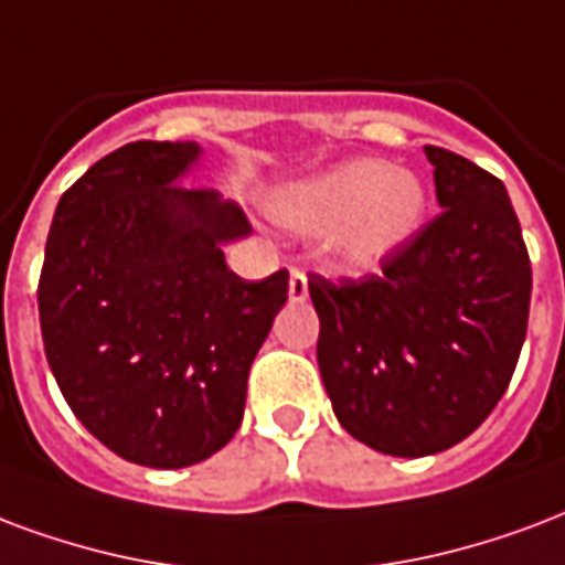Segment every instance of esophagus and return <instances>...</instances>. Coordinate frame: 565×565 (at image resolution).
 Instances as JSON below:
<instances>
[{
	"mask_svg": "<svg viewBox=\"0 0 565 565\" xmlns=\"http://www.w3.org/2000/svg\"><path fill=\"white\" fill-rule=\"evenodd\" d=\"M287 294H290V302H305L308 299V278H305V271H290V290Z\"/></svg>",
	"mask_w": 565,
	"mask_h": 565,
	"instance_id": "34e87169",
	"label": "esophagus"
}]
</instances>
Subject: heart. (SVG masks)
<instances>
[{
    "mask_svg": "<svg viewBox=\"0 0 565 565\" xmlns=\"http://www.w3.org/2000/svg\"><path fill=\"white\" fill-rule=\"evenodd\" d=\"M271 212L299 233H332V254L347 271H374L416 239L428 191L413 170L350 158L281 188Z\"/></svg>",
    "mask_w": 565,
    "mask_h": 565,
    "instance_id": "b5f03b06",
    "label": "heart"
}]
</instances>
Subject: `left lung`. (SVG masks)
Instances as JSON below:
<instances>
[{"label": "left lung", "instance_id": "8db88e82", "mask_svg": "<svg viewBox=\"0 0 565 565\" xmlns=\"http://www.w3.org/2000/svg\"><path fill=\"white\" fill-rule=\"evenodd\" d=\"M440 215L380 275H311L317 365L350 437L395 458L437 455L488 419L527 335L533 271L500 179L425 146Z\"/></svg>", "mask_w": 565, "mask_h": 565}]
</instances>
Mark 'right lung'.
I'll list each match as a JSON object with an SVG mask.
<instances>
[{
    "mask_svg": "<svg viewBox=\"0 0 565 565\" xmlns=\"http://www.w3.org/2000/svg\"><path fill=\"white\" fill-rule=\"evenodd\" d=\"M194 140H137L92 164L50 224L38 315L50 371L92 437L154 470L206 461L239 431L250 362L287 302V269L224 260L250 224L185 188Z\"/></svg>",
    "mask_w": 565,
    "mask_h": 565,
    "instance_id": "1",
    "label": "right lung"
}]
</instances>
